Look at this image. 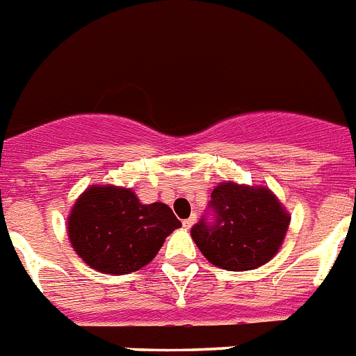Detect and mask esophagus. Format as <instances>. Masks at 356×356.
<instances>
[{"label":"esophagus","instance_id":"1","mask_svg":"<svg viewBox=\"0 0 356 356\" xmlns=\"http://www.w3.org/2000/svg\"><path fill=\"white\" fill-rule=\"evenodd\" d=\"M196 223V214H193L191 218H187V220L181 221V225H184V229H191L193 225Z\"/></svg>","mask_w":356,"mask_h":356}]
</instances>
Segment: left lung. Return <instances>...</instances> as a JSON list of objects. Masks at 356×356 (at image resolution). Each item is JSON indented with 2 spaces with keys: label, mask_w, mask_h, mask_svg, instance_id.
Masks as SVG:
<instances>
[{
  "label": "left lung",
  "mask_w": 356,
  "mask_h": 356,
  "mask_svg": "<svg viewBox=\"0 0 356 356\" xmlns=\"http://www.w3.org/2000/svg\"><path fill=\"white\" fill-rule=\"evenodd\" d=\"M209 205L214 221L202 218L191 236L212 265L243 272L259 268L277 254L290 214L272 191L225 181L214 187Z\"/></svg>",
  "instance_id": "obj_1"
}]
</instances>
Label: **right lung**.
<instances>
[{
	"label": "right lung",
	"instance_id": "right-lung-1",
	"mask_svg": "<svg viewBox=\"0 0 356 356\" xmlns=\"http://www.w3.org/2000/svg\"><path fill=\"white\" fill-rule=\"evenodd\" d=\"M180 225L165 203L144 205L131 189L93 185L70 212L68 236L88 266L124 275L151 263Z\"/></svg>",
	"mask_w": 356,
	"mask_h": 356
}]
</instances>
